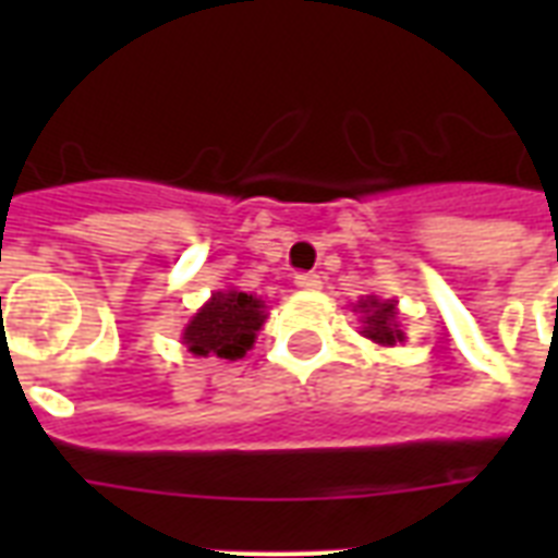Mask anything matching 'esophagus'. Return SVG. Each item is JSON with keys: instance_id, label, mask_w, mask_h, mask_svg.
Listing matches in <instances>:
<instances>
[{"instance_id": "obj_1", "label": "esophagus", "mask_w": 558, "mask_h": 558, "mask_svg": "<svg viewBox=\"0 0 558 558\" xmlns=\"http://www.w3.org/2000/svg\"><path fill=\"white\" fill-rule=\"evenodd\" d=\"M295 287L306 289V292H315V289H322V278L315 271H301V275H295Z\"/></svg>"}]
</instances>
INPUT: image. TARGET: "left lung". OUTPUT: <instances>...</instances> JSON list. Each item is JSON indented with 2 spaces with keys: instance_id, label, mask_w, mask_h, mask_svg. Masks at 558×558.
<instances>
[{
  "instance_id": "8db88e82",
  "label": "left lung",
  "mask_w": 558,
  "mask_h": 558,
  "mask_svg": "<svg viewBox=\"0 0 558 558\" xmlns=\"http://www.w3.org/2000/svg\"><path fill=\"white\" fill-rule=\"evenodd\" d=\"M356 310L362 313V332L365 339L376 341L381 348H393L397 341H405V332L399 330L397 301H379L376 295L359 301Z\"/></svg>"
}]
</instances>
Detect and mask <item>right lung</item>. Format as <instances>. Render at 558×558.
<instances>
[{"mask_svg":"<svg viewBox=\"0 0 558 558\" xmlns=\"http://www.w3.org/2000/svg\"><path fill=\"white\" fill-rule=\"evenodd\" d=\"M266 322V304L260 298L245 295L236 289L214 292L210 301L187 322L182 344L193 356L243 359L252 350L257 330Z\"/></svg>","mask_w":558,"mask_h":558,"instance_id":"1","label":"right lung"}]
</instances>
